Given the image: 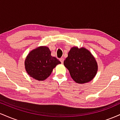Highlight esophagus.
Wrapping results in <instances>:
<instances>
[{
    "label": "esophagus",
    "mask_w": 120,
    "mask_h": 120,
    "mask_svg": "<svg viewBox=\"0 0 120 120\" xmlns=\"http://www.w3.org/2000/svg\"><path fill=\"white\" fill-rule=\"evenodd\" d=\"M64 57H61V58L60 59V61H61V63H63V62H64Z\"/></svg>",
    "instance_id": "34e87169"
}]
</instances>
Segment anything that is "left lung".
I'll use <instances>...</instances> for the list:
<instances>
[{"instance_id":"left-lung-1","label":"left lung","mask_w":120,"mask_h":120,"mask_svg":"<svg viewBox=\"0 0 120 120\" xmlns=\"http://www.w3.org/2000/svg\"><path fill=\"white\" fill-rule=\"evenodd\" d=\"M71 78L76 83L83 84L90 82L98 71L97 62L90 51L84 47H73L64 61Z\"/></svg>"}]
</instances>
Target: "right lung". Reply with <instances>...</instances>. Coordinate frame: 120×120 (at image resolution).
<instances>
[{"label": "right lung", "mask_w": 120, "mask_h": 120, "mask_svg": "<svg viewBox=\"0 0 120 120\" xmlns=\"http://www.w3.org/2000/svg\"><path fill=\"white\" fill-rule=\"evenodd\" d=\"M60 62L51 55V51L46 46H40L28 53L25 60V68L31 77L38 81L47 79L53 69Z\"/></svg>", "instance_id": "add662e5"}]
</instances>
